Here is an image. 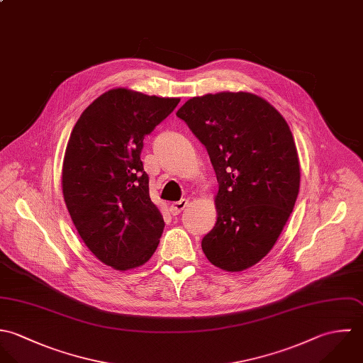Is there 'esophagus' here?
<instances>
[{"label":"esophagus","mask_w":363,"mask_h":363,"mask_svg":"<svg viewBox=\"0 0 363 363\" xmlns=\"http://www.w3.org/2000/svg\"><path fill=\"white\" fill-rule=\"evenodd\" d=\"M186 206H188V199H181L179 202H175V203H172V205L169 206V212H171V215L177 216V215H179Z\"/></svg>","instance_id":"1"}]
</instances>
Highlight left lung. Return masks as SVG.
<instances>
[{
  "instance_id": "left-lung-1",
  "label": "left lung",
  "mask_w": 363,
  "mask_h": 363,
  "mask_svg": "<svg viewBox=\"0 0 363 363\" xmlns=\"http://www.w3.org/2000/svg\"><path fill=\"white\" fill-rule=\"evenodd\" d=\"M177 116L206 147L218 178V220L202 250L220 269L244 271L272 250L297 199L300 165L289 126L250 92L194 96Z\"/></svg>"
}]
</instances>
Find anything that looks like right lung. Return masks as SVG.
Wrapping results in <instances>:
<instances>
[{
	"label": "right lung",
	"instance_id": "obj_1",
	"mask_svg": "<svg viewBox=\"0 0 363 363\" xmlns=\"http://www.w3.org/2000/svg\"><path fill=\"white\" fill-rule=\"evenodd\" d=\"M178 104L179 98L115 88L81 113L70 135L65 202L85 245L115 269L143 265L158 247L165 224L150 199L140 154L145 136Z\"/></svg>",
	"mask_w": 363,
	"mask_h": 363
}]
</instances>
